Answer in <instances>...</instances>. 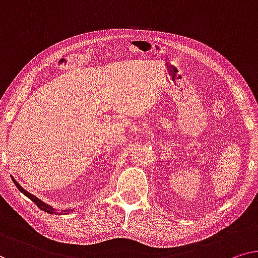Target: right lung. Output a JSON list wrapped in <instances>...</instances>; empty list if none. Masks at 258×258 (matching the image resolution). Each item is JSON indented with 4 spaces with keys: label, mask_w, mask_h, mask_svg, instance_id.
<instances>
[{
    "label": "right lung",
    "mask_w": 258,
    "mask_h": 258,
    "mask_svg": "<svg viewBox=\"0 0 258 258\" xmlns=\"http://www.w3.org/2000/svg\"><path fill=\"white\" fill-rule=\"evenodd\" d=\"M11 179H13V182H14V184L15 185H16V187L17 189L22 192V194H24L26 197L28 198H30L31 201H32L34 204H36V205L39 207L40 210H43V211H45V212H47V213H49V214H53V213H57L56 212V210L55 209H53V207L51 206V205H47V204H45L44 202H41L39 198H37L36 196H33L32 194H30L29 191H26L25 189H23V187L19 185L18 184V182L16 179H15L13 176H11ZM71 212H73V210H62V211H60V214H68V213H71Z\"/></svg>",
    "instance_id": "right-lung-1"
}]
</instances>
